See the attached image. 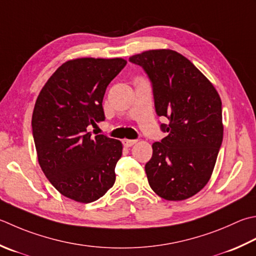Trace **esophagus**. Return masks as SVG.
Segmentation results:
<instances>
[{
    "instance_id": "obj_1",
    "label": "esophagus",
    "mask_w": 256,
    "mask_h": 256,
    "mask_svg": "<svg viewBox=\"0 0 256 256\" xmlns=\"http://www.w3.org/2000/svg\"><path fill=\"white\" fill-rule=\"evenodd\" d=\"M136 142H138L136 140H123L124 146H126V148H131L132 145H134Z\"/></svg>"
}]
</instances>
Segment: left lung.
<instances>
[{"label": "left lung", "mask_w": 256, "mask_h": 256, "mask_svg": "<svg viewBox=\"0 0 256 256\" xmlns=\"http://www.w3.org/2000/svg\"><path fill=\"white\" fill-rule=\"evenodd\" d=\"M128 61L140 65L152 85L155 112L168 124L145 164L150 186L168 201L196 194L211 178L222 145V102L204 75L178 52L151 50Z\"/></svg>", "instance_id": "obj_1"}]
</instances>
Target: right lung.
Wrapping results in <instances>:
<instances>
[{
  "instance_id": "1",
  "label": "right lung",
  "mask_w": 256,
  "mask_h": 256,
  "mask_svg": "<svg viewBox=\"0 0 256 256\" xmlns=\"http://www.w3.org/2000/svg\"><path fill=\"white\" fill-rule=\"evenodd\" d=\"M125 65L123 58L65 62L35 102L32 133L40 166L53 186L74 201H96L115 182L122 143L104 134L93 136L88 126L105 120V91Z\"/></svg>"
}]
</instances>
